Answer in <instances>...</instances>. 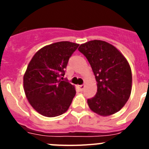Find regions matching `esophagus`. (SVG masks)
<instances>
[{"label":"esophagus","mask_w":149,"mask_h":149,"mask_svg":"<svg viewBox=\"0 0 149 149\" xmlns=\"http://www.w3.org/2000/svg\"><path fill=\"white\" fill-rule=\"evenodd\" d=\"M78 88L80 89V91H83L84 89V88H85V86L84 85H80V86H78Z\"/></svg>","instance_id":"1"}]
</instances>
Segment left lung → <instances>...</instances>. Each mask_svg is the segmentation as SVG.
<instances>
[{"instance_id":"1","label":"left lung","mask_w":149,"mask_h":149,"mask_svg":"<svg viewBox=\"0 0 149 149\" xmlns=\"http://www.w3.org/2000/svg\"><path fill=\"white\" fill-rule=\"evenodd\" d=\"M78 51L89 61L97 81L96 95L87 100L89 108L103 116L116 113L131 95L132 74L127 60L104 41H89Z\"/></svg>"}]
</instances>
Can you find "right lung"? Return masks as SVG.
<instances>
[{
    "mask_svg": "<svg viewBox=\"0 0 149 149\" xmlns=\"http://www.w3.org/2000/svg\"><path fill=\"white\" fill-rule=\"evenodd\" d=\"M78 46L70 42L54 43L41 48L30 60L24 75V89L31 106L41 115L58 116L72 104L74 86L61 79Z\"/></svg>",
    "mask_w": 149,
    "mask_h": 149,
    "instance_id": "obj_1",
    "label": "right lung"
}]
</instances>
